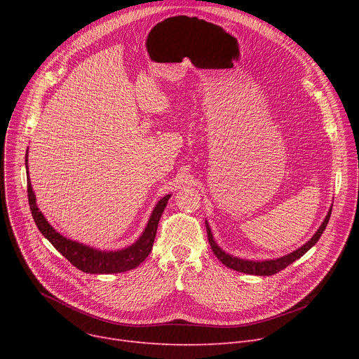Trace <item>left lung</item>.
<instances>
[{
  "instance_id": "obj_1",
  "label": "left lung",
  "mask_w": 359,
  "mask_h": 359,
  "mask_svg": "<svg viewBox=\"0 0 359 359\" xmlns=\"http://www.w3.org/2000/svg\"><path fill=\"white\" fill-rule=\"evenodd\" d=\"M330 214H332V210H329L325 221L322 222V225H320L318 230L316 231V234L304 244V246H301L299 249H297L295 252L287 255V256H282V257H278V259H272V260H259V262H255V260H243L240 257H236V256H231L229 253H225L224 250L219 249V246H217V243L212 237V233H211V229L208 222L206 224V233H208V240H210V244H211V249L214 252V255L222 262V265H225L230 269H234L237 272H243V273H249V275H259V276H269V275H275L278 272H280L282 269H285L287 266H290L292 262H295L297 259H299L303 255H306L314 244L318 241V238L322 237L323 231L326 230V225L330 219Z\"/></svg>"
}]
</instances>
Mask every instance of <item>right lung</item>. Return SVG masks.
Returning <instances> with one entry per match:
<instances>
[{
	"label": "right lung",
	"mask_w": 359,
	"mask_h": 359,
	"mask_svg": "<svg viewBox=\"0 0 359 359\" xmlns=\"http://www.w3.org/2000/svg\"><path fill=\"white\" fill-rule=\"evenodd\" d=\"M26 168H27V154H26ZM27 196H29L32 217L37 225V229H39L42 236H45L49 240L52 246L58 250L68 262H71L75 268L86 273H121V272H126L137 268L140 263H142L145 257L149 255L157 234L158 221L172 195H165L158 201L141 237L132 244V246L122 250H115V252L96 250L86 246V244L72 241L61 236L56 230H53L52 225L46 221V218L39 211V208H37L30 179L27 180Z\"/></svg>",
	"instance_id": "obj_1"
}]
</instances>
